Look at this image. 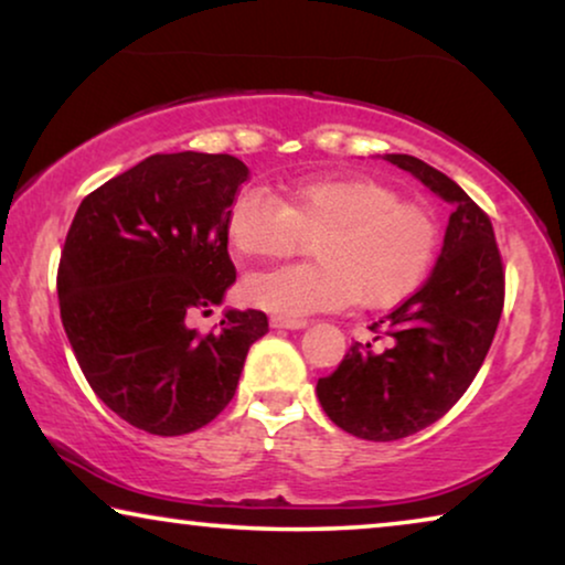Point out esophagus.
I'll list each match as a JSON object with an SVG mask.
<instances>
[{
    "label": "esophagus",
    "instance_id": "obj_1",
    "mask_svg": "<svg viewBox=\"0 0 565 565\" xmlns=\"http://www.w3.org/2000/svg\"><path fill=\"white\" fill-rule=\"evenodd\" d=\"M269 323H273L275 329H303L308 321L306 319H288V316H273Z\"/></svg>",
    "mask_w": 565,
    "mask_h": 565
}]
</instances>
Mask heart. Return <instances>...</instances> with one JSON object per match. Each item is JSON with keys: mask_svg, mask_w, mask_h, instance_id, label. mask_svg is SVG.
Returning a JSON list of instances; mask_svg holds the SVG:
<instances>
[{"mask_svg": "<svg viewBox=\"0 0 565 565\" xmlns=\"http://www.w3.org/2000/svg\"><path fill=\"white\" fill-rule=\"evenodd\" d=\"M226 238L242 257H288L311 242V265L246 275L254 306L290 316L350 303L396 306L424 282L439 249L427 205L401 200L365 177H319L282 184L275 198L244 190L228 203Z\"/></svg>", "mask_w": 565, "mask_h": 565, "instance_id": "obj_1", "label": "heart"}]
</instances>
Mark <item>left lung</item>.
<instances>
[{
	"mask_svg": "<svg viewBox=\"0 0 565 565\" xmlns=\"http://www.w3.org/2000/svg\"><path fill=\"white\" fill-rule=\"evenodd\" d=\"M452 203L429 280L375 321V342H352L316 393L337 427L360 439L408 437L458 404L481 370L504 308V262L491 218L450 177L408 153H385Z\"/></svg>",
	"mask_w": 565,
	"mask_h": 565,
	"instance_id": "left-lung-1",
	"label": "left lung"
}]
</instances>
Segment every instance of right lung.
Masks as SVG:
<instances>
[{"instance_id": "right-lung-1", "label": "right lung", "mask_w": 565, "mask_h": 565, "mask_svg": "<svg viewBox=\"0 0 565 565\" xmlns=\"http://www.w3.org/2000/svg\"><path fill=\"white\" fill-rule=\"evenodd\" d=\"M249 177L231 153H153L82 200L58 262V308L107 408L159 437L188 435L234 398L265 311L200 331L236 280L226 211Z\"/></svg>"}]
</instances>
